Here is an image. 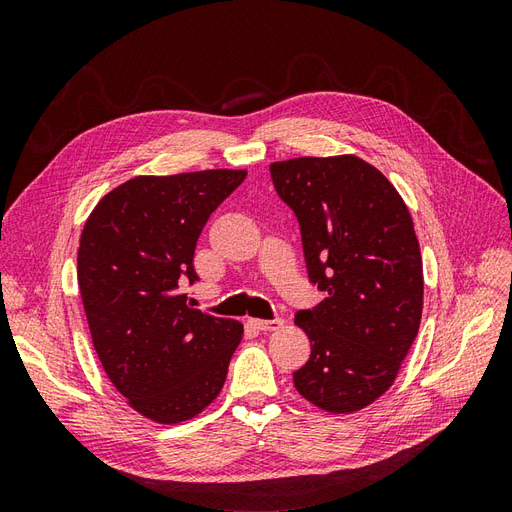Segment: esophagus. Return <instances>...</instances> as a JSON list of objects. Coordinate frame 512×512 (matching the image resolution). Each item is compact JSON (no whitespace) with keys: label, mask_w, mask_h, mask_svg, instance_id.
I'll return each mask as SVG.
<instances>
[{"label":"esophagus","mask_w":512,"mask_h":512,"mask_svg":"<svg viewBox=\"0 0 512 512\" xmlns=\"http://www.w3.org/2000/svg\"><path fill=\"white\" fill-rule=\"evenodd\" d=\"M254 327L258 331H277L284 327V320L282 318H271V320H252Z\"/></svg>","instance_id":"34e87169"}]
</instances>
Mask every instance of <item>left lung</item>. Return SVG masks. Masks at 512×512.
<instances>
[{
  "mask_svg": "<svg viewBox=\"0 0 512 512\" xmlns=\"http://www.w3.org/2000/svg\"><path fill=\"white\" fill-rule=\"evenodd\" d=\"M294 211L309 282L327 292L294 322L312 354L292 374L314 406L344 414L395 382L423 312V260L408 207L378 168L356 156L271 164Z\"/></svg>",
  "mask_w": 512,
  "mask_h": 512,
  "instance_id": "left-lung-1",
  "label": "left lung"
}]
</instances>
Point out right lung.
Here are the masks:
<instances>
[{
  "instance_id": "obj_1",
  "label": "right lung",
  "mask_w": 512,
  "mask_h": 512,
  "mask_svg": "<svg viewBox=\"0 0 512 512\" xmlns=\"http://www.w3.org/2000/svg\"><path fill=\"white\" fill-rule=\"evenodd\" d=\"M245 170L134 177L83 228L76 275L98 359L130 406L181 423L222 391L243 324L188 303L196 241Z\"/></svg>"
}]
</instances>
